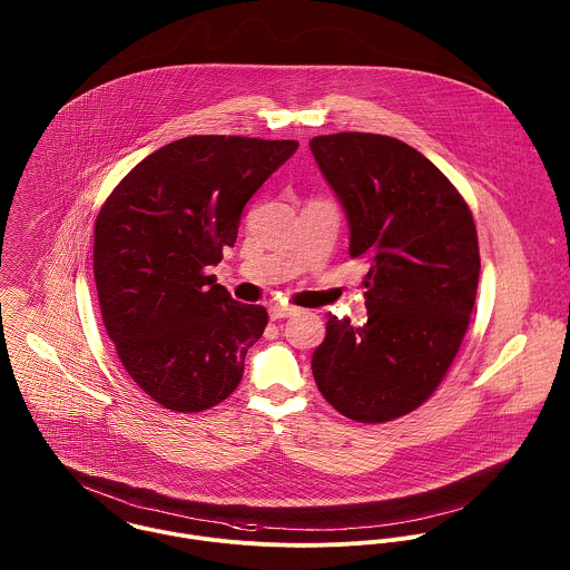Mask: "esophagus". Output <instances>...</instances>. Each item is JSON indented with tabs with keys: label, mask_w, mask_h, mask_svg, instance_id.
<instances>
[{
	"label": "esophagus",
	"mask_w": 570,
	"mask_h": 570,
	"mask_svg": "<svg viewBox=\"0 0 570 570\" xmlns=\"http://www.w3.org/2000/svg\"><path fill=\"white\" fill-rule=\"evenodd\" d=\"M298 309L296 307H281V305H274L269 309V318L272 321H281V318H289V316H296Z\"/></svg>",
	"instance_id": "1"
}]
</instances>
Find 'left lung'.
I'll use <instances>...</instances> for the list:
<instances>
[{
  "instance_id": "1",
  "label": "left lung",
  "mask_w": 570,
  "mask_h": 570,
  "mask_svg": "<svg viewBox=\"0 0 570 570\" xmlns=\"http://www.w3.org/2000/svg\"><path fill=\"white\" fill-rule=\"evenodd\" d=\"M351 230L364 276L366 325L328 314L312 371L326 402L360 423L421 406L443 382L470 325L481 254L470 206L406 142L331 134L309 142Z\"/></svg>"
}]
</instances>
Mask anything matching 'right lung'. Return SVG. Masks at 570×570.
Here are the masks:
<instances>
[{"label": "right lung", "instance_id": "right-lung-1", "mask_svg": "<svg viewBox=\"0 0 570 570\" xmlns=\"http://www.w3.org/2000/svg\"><path fill=\"white\" fill-rule=\"evenodd\" d=\"M296 140L188 136L136 164L105 199L94 278L107 335L160 406L202 412L235 393L267 312L233 301L210 265L237 242L247 199Z\"/></svg>", "mask_w": 570, "mask_h": 570}]
</instances>
